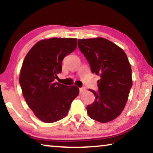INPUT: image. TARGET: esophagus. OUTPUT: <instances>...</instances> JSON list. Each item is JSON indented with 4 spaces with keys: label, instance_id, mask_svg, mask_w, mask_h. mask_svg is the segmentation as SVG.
I'll use <instances>...</instances> for the list:
<instances>
[{
    "label": "esophagus",
    "instance_id": "esophagus-1",
    "mask_svg": "<svg viewBox=\"0 0 153 153\" xmlns=\"http://www.w3.org/2000/svg\"><path fill=\"white\" fill-rule=\"evenodd\" d=\"M86 89L85 87H82L79 88V92H80V93H83L84 91H86Z\"/></svg>",
    "mask_w": 153,
    "mask_h": 153
}]
</instances>
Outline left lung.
<instances>
[{"instance_id":"1","label":"left lung","mask_w":153,"mask_h":153,"mask_svg":"<svg viewBox=\"0 0 153 153\" xmlns=\"http://www.w3.org/2000/svg\"><path fill=\"white\" fill-rule=\"evenodd\" d=\"M80 51L92 73L100 77L98 91L89 90L95 100L87 106L92 120L107 123L117 118L125 107L132 86L131 68L126 54L115 44L102 38L79 39Z\"/></svg>"}]
</instances>
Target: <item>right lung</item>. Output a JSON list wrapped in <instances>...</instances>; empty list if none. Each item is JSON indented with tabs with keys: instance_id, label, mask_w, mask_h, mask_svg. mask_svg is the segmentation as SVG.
Returning <instances> with one entry per match:
<instances>
[{
	"instance_id": "1",
	"label": "right lung",
	"mask_w": 153,
	"mask_h": 153,
	"mask_svg": "<svg viewBox=\"0 0 153 153\" xmlns=\"http://www.w3.org/2000/svg\"><path fill=\"white\" fill-rule=\"evenodd\" d=\"M76 47V38L40 40L23 62L19 76L23 95L31 110L44 122L53 123L64 118L79 94L77 86L55 82L61 73L64 57Z\"/></svg>"
}]
</instances>
